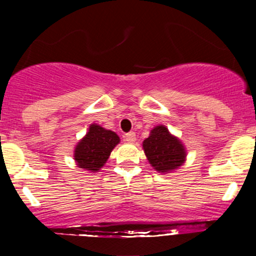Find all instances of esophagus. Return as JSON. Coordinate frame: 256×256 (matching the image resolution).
<instances>
[{"label":"esophagus","instance_id":"esophagus-1","mask_svg":"<svg viewBox=\"0 0 256 256\" xmlns=\"http://www.w3.org/2000/svg\"><path fill=\"white\" fill-rule=\"evenodd\" d=\"M124 140H126V141H127V142H129V143L135 142V140H136L135 132H127V134L124 135Z\"/></svg>","mask_w":256,"mask_h":256}]
</instances>
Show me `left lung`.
Masks as SVG:
<instances>
[{
    "label": "left lung",
    "instance_id": "left-lung-1",
    "mask_svg": "<svg viewBox=\"0 0 256 256\" xmlns=\"http://www.w3.org/2000/svg\"><path fill=\"white\" fill-rule=\"evenodd\" d=\"M143 149L149 163L160 172L177 169L184 163L186 155L180 140L164 126H157L150 132L149 138L143 141Z\"/></svg>",
    "mask_w": 256,
    "mask_h": 256
}]
</instances>
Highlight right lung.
Wrapping results in <instances>:
<instances>
[{
	"label": "right lung",
	"mask_w": 256,
	"mask_h": 256,
	"mask_svg": "<svg viewBox=\"0 0 256 256\" xmlns=\"http://www.w3.org/2000/svg\"><path fill=\"white\" fill-rule=\"evenodd\" d=\"M120 142L114 132L90 124L85 138L76 146L74 160L79 168L96 172L106 163L112 150Z\"/></svg>",
	"instance_id": "1"
}]
</instances>
